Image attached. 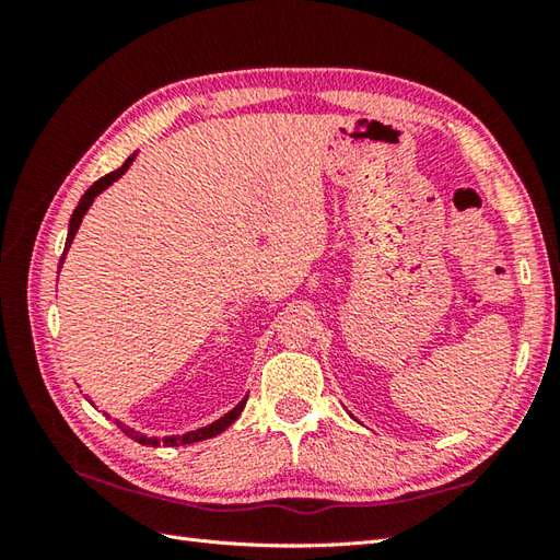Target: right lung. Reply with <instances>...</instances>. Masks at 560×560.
<instances>
[{
	"instance_id": "obj_1",
	"label": "right lung",
	"mask_w": 560,
	"mask_h": 560,
	"mask_svg": "<svg viewBox=\"0 0 560 560\" xmlns=\"http://www.w3.org/2000/svg\"><path fill=\"white\" fill-rule=\"evenodd\" d=\"M132 161H135V153L132 156H129L120 168L117 171H113V173H108V175H103L101 180H96L93 183L89 189H86V195H83L81 199H79V207L74 209V213H71V221H69V233H67V245H65V253H62V257H59V267H62V261H65V257H67V249H69V245H71V241H74V235H77V231H79V225H81V219L86 217V211H89V207L93 205V199H96L105 187H110L117 177L120 175H125V171L129 168V165H132ZM245 401H247V397L237 404L235 409H231L229 413L225 416H221L219 421H213L211 425H205V428H197V431H189V433H185V435H168V438H163V440H159V438H147V435H141V433H137V431H132V428L129 425H125V423H120V421H115L117 423V428H120V431L125 433V435H129L132 440H137V443H141V445H168V447H175V445H189V443H199V440H207V438H213V435H219V433H223L225 428H229L237 416H241V411L245 409Z\"/></svg>"
}]
</instances>
